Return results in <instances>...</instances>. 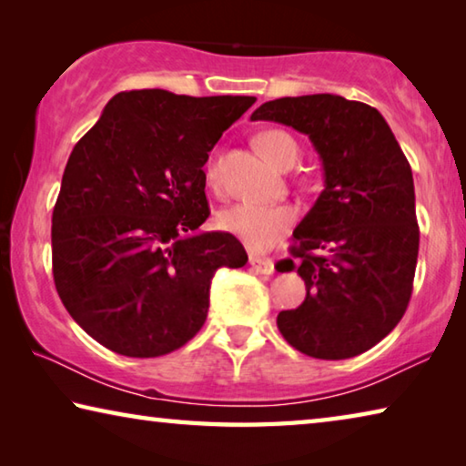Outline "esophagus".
I'll return each mask as SVG.
<instances>
[{"label": "esophagus", "mask_w": 466, "mask_h": 466, "mask_svg": "<svg viewBox=\"0 0 466 466\" xmlns=\"http://www.w3.org/2000/svg\"><path fill=\"white\" fill-rule=\"evenodd\" d=\"M248 263H250L252 269L258 271V273H263V275H273V273H275V263L271 261V258L250 257Z\"/></svg>", "instance_id": "esophagus-1"}]
</instances>
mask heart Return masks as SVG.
Masks as SVG:
<instances>
[{
    "label": "heart",
    "instance_id": "b5f03b06",
    "mask_svg": "<svg viewBox=\"0 0 466 466\" xmlns=\"http://www.w3.org/2000/svg\"><path fill=\"white\" fill-rule=\"evenodd\" d=\"M257 146L263 156L278 168H291L299 157L298 141L286 131L269 129L257 136ZM209 180L216 178V164L208 167ZM219 228L240 238L248 248H269L296 222V211L289 205L236 203L219 211Z\"/></svg>",
    "mask_w": 466,
    "mask_h": 466
}]
</instances>
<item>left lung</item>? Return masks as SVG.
<instances>
[{"instance_id": "left-lung-1", "label": "left lung", "mask_w": 466, "mask_h": 466, "mask_svg": "<svg viewBox=\"0 0 466 466\" xmlns=\"http://www.w3.org/2000/svg\"><path fill=\"white\" fill-rule=\"evenodd\" d=\"M250 121L288 125L309 136L325 188L294 230L291 258L306 283L278 329L298 351L347 360L399 325L411 298L420 228L411 167L374 106L337 94L269 100Z\"/></svg>"}]
</instances>
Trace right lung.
<instances>
[{
	"label": "right lung",
	"mask_w": 466,
	"mask_h": 466,
	"mask_svg": "<svg viewBox=\"0 0 466 466\" xmlns=\"http://www.w3.org/2000/svg\"><path fill=\"white\" fill-rule=\"evenodd\" d=\"M255 96L119 92L77 141L53 209V279L92 339L127 358L183 347L208 319L219 267H244L208 219L205 172L222 133Z\"/></svg>",
	"instance_id": "obj_1"
}]
</instances>
